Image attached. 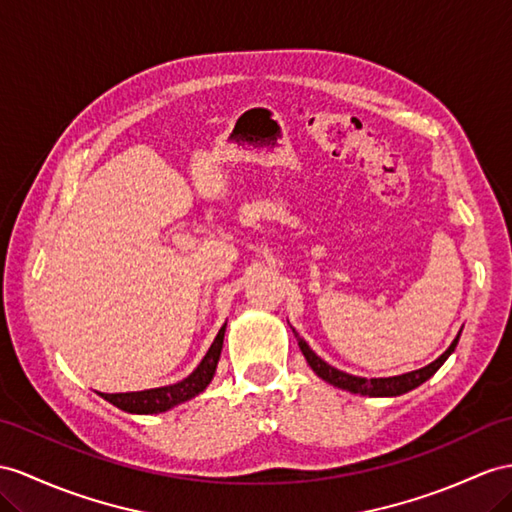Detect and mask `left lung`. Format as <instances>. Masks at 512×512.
<instances>
[{
  "label": "left lung",
  "instance_id": "obj_1",
  "mask_svg": "<svg viewBox=\"0 0 512 512\" xmlns=\"http://www.w3.org/2000/svg\"><path fill=\"white\" fill-rule=\"evenodd\" d=\"M463 331V329H461ZM296 339H298V346L300 350H303V355L309 363V368L316 372L322 381L331 383L333 387H339V389H346L350 393H361V396H370V398H385V396H402V393L411 391L415 387H419L422 383H426L428 378L435 374L441 365L445 363V359H448L456 344H458V337H461V333H458L454 337V342L450 344V348L443 352V355L439 359H435L432 363H428L426 368L422 370H415V372H406V374H400V376H389V378H361V376H352V374H346L342 370L333 368V365L326 363L324 359H320L316 352H313L309 348V344L305 342L303 337H300L296 331H294Z\"/></svg>",
  "mask_w": 512,
  "mask_h": 512
}]
</instances>
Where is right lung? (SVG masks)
<instances>
[{"instance_id": "obj_1", "label": "right lung", "mask_w": 512, "mask_h": 512, "mask_svg": "<svg viewBox=\"0 0 512 512\" xmlns=\"http://www.w3.org/2000/svg\"><path fill=\"white\" fill-rule=\"evenodd\" d=\"M225 329H227V324H222V329L218 331L214 344L209 346L203 361L196 365V370L188 378H183V381H179L175 385H166V387L144 389V391L99 393V396L103 400L112 402L114 406H119L121 411L138 413V415L164 413L181 402L199 396V393L205 391V387L212 383V378L216 374V365H218L220 350H222V339H225Z\"/></svg>"}]
</instances>
